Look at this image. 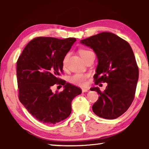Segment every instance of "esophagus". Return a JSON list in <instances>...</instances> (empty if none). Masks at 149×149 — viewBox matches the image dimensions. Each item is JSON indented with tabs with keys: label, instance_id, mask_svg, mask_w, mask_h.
<instances>
[{
	"label": "esophagus",
	"instance_id": "esophagus-1",
	"mask_svg": "<svg viewBox=\"0 0 149 149\" xmlns=\"http://www.w3.org/2000/svg\"><path fill=\"white\" fill-rule=\"evenodd\" d=\"M90 91V90L88 88H83L82 89V92L83 93H88V92Z\"/></svg>",
	"mask_w": 149,
	"mask_h": 149
}]
</instances>
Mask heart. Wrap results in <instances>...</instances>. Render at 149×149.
<instances>
[{"label": "heart", "mask_w": 149, "mask_h": 149, "mask_svg": "<svg viewBox=\"0 0 149 149\" xmlns=\"http://www.w3.org/2000/svg\"><path fill=\"white\" fill-rule=\"evenodd\" d=\"M79 55L83 58L84 61L88 57V56L92 53H94L93 51L88 49H81L79 51ZM70 56V53H67L64 56L62 61V63H63V66L64 68H66L67 66L68 61ZM89 76L87 74H82V73H75V74L72 75L68 78V81L72 85L81 86H85L87 84V81L88 79Z\"/></svg>", "instance_id": "obj_1"}]
</instances>
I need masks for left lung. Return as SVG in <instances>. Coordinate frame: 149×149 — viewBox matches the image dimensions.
I'll list each match as a JSON object with an SVG mask.
<instances>
[{"label":"left lung","mask_w":149,"mask_h":149,"mask_svg":"<svg viewBox=\"0 0 149 149\" xmlns=\"http://www.w3.org/2000/svg\"><path fill=\"white\" fill-rule=\"evenodd\" d=\"M81 43L93 49L98 57L95 84L107 83L103 92L98 87L91 89L100 95L93 105V112L105 119L117 118L128 110L135 98L139 68L133 50L128 42L109 32L94 35Z\"/></svg>","instance_id":"left-lung-1"}]
</instances>
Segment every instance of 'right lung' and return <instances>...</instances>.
<instances>
[{
	"label": "right lung",
	"mask_w": 149,
	"mask_h": 149,
	"mask_svg": "<svg viewBox=\"0 0 149 149\" xmlns=\"http://www.w3.org/2000/svg\"><path fill=\"white\" fill-rule=\"evenodd\" d=\"M76 41L75 38L58 39L37 37L29 42L17 61L19 100L41 123L56 124L72 111V102L81 93L77 86L59 76L63 73L62 61ZM55 84L64 86L62 92L51 91Z\"/></svg>",
	"instance_id": "add662e5"
}]
</instances>
